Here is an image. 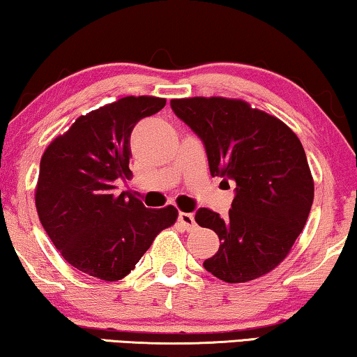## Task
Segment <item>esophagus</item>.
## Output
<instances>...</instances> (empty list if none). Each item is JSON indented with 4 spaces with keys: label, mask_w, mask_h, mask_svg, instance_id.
<instances>
[{
    "label": "esophagus",
    "mask_w": 357,
    "mask_h": 357,
    "mask_svg": "<svg viewBox=\"0 0 357 357\" xmlns=\"http://www.w3.org/2000/svg\"><path fill=\"white\" fill-rule=\"evenodd\" d=\"M178 222L183 225L185 230H195L196 229V222H195V215L190 213H180L178 214Z\"/></svg>",
    "instance_id": "esophagus-1"
}]
</instances>
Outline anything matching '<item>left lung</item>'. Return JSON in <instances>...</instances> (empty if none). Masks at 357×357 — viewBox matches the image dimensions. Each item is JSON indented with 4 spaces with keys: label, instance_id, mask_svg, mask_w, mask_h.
<instances>
[{
    "label": "left lung",
    "instance_id": "left-lung-1",
    "mask_svg": "<svg viewBox=\"0 0 357 357\" xmlns=\"http://www.w3.org/2000/svg\"><path fill=\"white\" fill-rule=\"evenodd\" d=\"M170 106L203 140L211 175L235 183L229 215L206 208L195 215L220 240L204 268L227 283L266 275L291 251L314 201L301 142L280 119L235 98H180Z\"/></svg>",
    "mask_w": 357,
    "mask_h": 357
}]
</instances>
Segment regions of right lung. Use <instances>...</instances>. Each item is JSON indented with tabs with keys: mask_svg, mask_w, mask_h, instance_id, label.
<instances>
[{
	"mask_svg": "<svg viewBox=\"0 0 357 357\" xmlns=\"http://www.w3.org/2000/svg\"><path fill=\"white\" fill-rule=\"evenodd\" d=\"M166 98L126 96L80 116L45 149L35 187L41 225L77 271L105 282L121 280L164 229L174 206L146 209L135 196L116 195V180L130 175V135Z\"/></svg>",
	"mask_w": 357,
	"mask_h": 357,
	"instance_id": "obj_1",
	"label": "right lung"
}]
</instances>
